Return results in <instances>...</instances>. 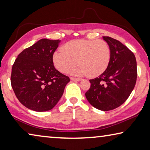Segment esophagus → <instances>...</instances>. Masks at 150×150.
I'll return each mask as SVG.
<instances>
[{
    "label": "esophagus",
    "mask_w": 150,
    "mask_h": 150,
    "mask_svg": "<svg viewBox=\"0 0 150 150\" xmlns=\"http://www.w3.org/2000/svg\"><path fill=\"white\" fill-rule=\"evenodd\" d=\"M71 80L74 81H80L81 79L80 78H76V77H71Z\"/></svg>",
    "instance_id": "1"
}]
</instances>
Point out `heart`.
<instances>
[{
    "instance_id": "1",
    "label": "heart",
    "mask_w": 150,
    "mask_h": 150,
    "mask_svg": "<svg viewBox=\"0 0 150 150\" xmlns=\"http://www.w3.org/2000/svg\"><path fill=\"white\" fill-rule=\"evenodd\" d=\"M110 59V47L103 40H73L64 45L62 50L57 51L53 57L54 65L60 72L67 73L78 63L79 65L71 73L91 77L102 74Z\"/></svg>"
}]
</instances>
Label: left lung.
I'll return each mask as SVG.
<instances>
[{"label": "left lung", "mask_w": 150, "mask_h": 150, "mask_svg": "<svg viewBox=\"0 0 150 150\" xmlns=\"http://www.w3.org/2000/svg\"><path fill=\"white\" fill-rule=\"evenodd\" d=\"M111 49V59L107 69L95 79L85 97L94 108L112 110L127 100L135 85L137 63L134 54L117 40L103 37Z\"/></svg>", "instance_id": "obj_1"}]
</instances>
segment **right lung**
<instances>
[{
	"label": "right lung",
	"mask_w": 150,
	"mask_h": 150,
	"mask_svg": "<svg viewBox=\"0 0 150 150\" xmlns=\"http://www.w3.org/2000/svg\"><path fill=\"white\" fill-rule=\"evenodd\" d=\"M60 40L42 39L18 54L11 82L21 103L35 111L53 109L62 97L69 77L54 68L53 57Z\"/></svg>",
	"instance_id": "add662e5"
}]
</instances>
